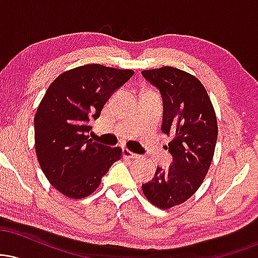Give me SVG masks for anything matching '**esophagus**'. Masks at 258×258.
I'll return each instance as SVG.
<instances>
[{"mask_svg": "<svg viewBox=\"0 0 258 258\" xmlns=\"http://www.w3.org/2000/svg\"><path fill=\"white\" fill-rule=\"evenodd\" d=\"M122 154H123V158H126V159H137L138 158L137 154L132 153L131 150H128V149H123Z\"/></svg>", "mask_w": 258, "mask_h": 258, "instance_id": "1", "label": "esophagus"}]
</instances>
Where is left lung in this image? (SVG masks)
I'll list each match as a JSON object with an SVG mask.
<instances>
[{
    "label": "left lung",
    "mask_w": 258,
    "mask_h": 258,
    "mask_svg": "<svg viewBox=\"0 0 258 258\" xmlns=\"http://www.w3.org/2000/svg\"><path fill=\"white\" fill-rule=\"evenodd\" d=\"M142 74L161 92V131L172 138L168 152L173 156L172 165L158 167L142 189L154 206L166 210L184 203L203 184L215 154L217 117L205 87L191 74L173 67Z\"/></svg>",
    "instance_id": "left-lung-1"
}]
</instances>
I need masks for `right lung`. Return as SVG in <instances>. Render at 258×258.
Segmentation results:
<instances>
[{
	"mask_svg": "<svg viewBox=\"0 0 258 258\" xmlns=\"http://www.w3.org/2000/svg\"><path fill=\"white\" fill-rule=\"evenodd\" d=\"M133 70L87 64L64 72L49 85L35 114V152L49 183L72 199L98 188L122 149L93 142L91 120L99 117L115 90Z\"/></svg>",
	"mask_w": 258,
	"mask_h": 258,
	"instance_id": "add662e5",
	"label": "right lung"
}]
</instances>
